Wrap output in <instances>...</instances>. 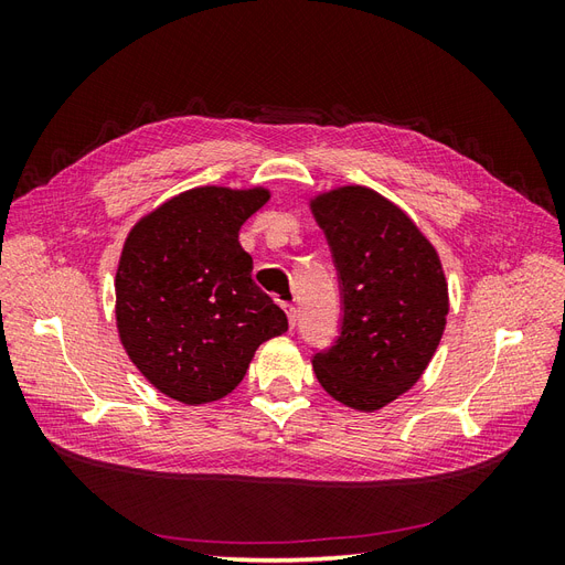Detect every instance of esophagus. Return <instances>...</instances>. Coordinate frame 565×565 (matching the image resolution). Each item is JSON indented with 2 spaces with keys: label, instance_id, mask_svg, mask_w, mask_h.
Returning <instances> with one entry per match:
<instances>
[{
  "label": "esophagus",
  "instance_id": "1",
  "mask_svg": "<svg viewBox=\"0 0 565 565\" xmlns=\"http://www.w3.org/2000/svg\"><path fill=\"white\" fill-rule=\"evenodd\" d=\"M285 309V313H287V320H289V328L295 330V324H297V320H299V311H297V306H292V303H285L282 306Z\"/></svg>",
  "mask_w": 565,
  "mask_h": 565
}]
</instances>
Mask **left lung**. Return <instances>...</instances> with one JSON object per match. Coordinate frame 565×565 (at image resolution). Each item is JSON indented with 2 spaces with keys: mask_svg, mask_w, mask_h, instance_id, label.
<instances>
[{
  "mask_svg": "<svg viewBox=\"0 0 565 565\" xmlns=\"http://www.w3.org/2000/svg\"><path fill=\"white\" fill-rule=\"evenodd\" d=\"M339 276L341 328L313 355L320 386L374 413L413 388L446 330L448 282L434 245L401 207L365 185L311 200Z\"/></svg>",
  "mask_w": 565,
  "mask_h": 565,
  "instance_id": "left-lung-1",
  "label": "left lung"
}]
</instances>
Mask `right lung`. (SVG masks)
<instances>
[{
	"label": "right lung",
	"mask_w": 565,
	"mask_h": 565,
	"mask_svg": "<svg viewBox=\"0 0 565 565\" xmlns=\"http://www.w3.org/2000/svg\"><path fill=\"white\" fill-rule=\"evenodd\" d=\"M266 188H191L136 224L119 256V341L143 377L185 405L224 398L254 351L287 332V316L252 280L237 243L268 202Z\"/></svg>",
	"instance_id": "1"
}]
</instances>
